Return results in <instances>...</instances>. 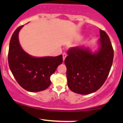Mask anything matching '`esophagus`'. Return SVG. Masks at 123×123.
Listing matches in <instances>:
<instances>
[{"label": "esophagus", "mask_w": 123, "mask_h": 123, "mask_svg": "<svg viewBox=\"0 0 123 123\" xmlns=\"http://www.w3.org/2000/svg\"><path fill=\"white\" fill-rule=\"evenodd\" d=\"M62 56H63V61H64V60H65V58H66V56H67V54H65V53H63Z\"/></svg>", "instance_id": "esophagus-1"}]
</instances>
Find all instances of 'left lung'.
Returning <instances> with one entry per match:
<instances>
[{
	"label": "left lung",
	"mask_w": 123,
	"mask_h": 123,
	"mask_svg": "<svg viewBox=\"0 0 123 123\" xmlns=\"http://www.w3.org/2000/svg\"><path fill=\"white\" fill-rule=\"evenodd\" d=\"M99 47H75L68 50L65 59L69 89L73 92L88 95L100 89L110 73L114 58V50L109 36L100 30Z\"/></svg>",
	"instance_id": "left-lung-1"
}]
</instances>
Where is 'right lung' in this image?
Wrapping results in <instances>:
<instances>
[{
	"mask_svg": "<svg viewBox=\"0 0 123 123\" xmlns=\"http://www.w3.org/2000/svg\"><path fill=\"white\" fill-rule=\"evenodd\" d=\"M24 25L17 28L11 37L8 52L10 69L19 85L27 91L37 92L51 84L50 76L62 63V55L35 57L27 54L19 44L18 35Z\"/></svg>",
	"mask_w": 123,
	"mask_h": 123,
	"instance_id": "1",
	"label": "right lung"
}]
</instances>
